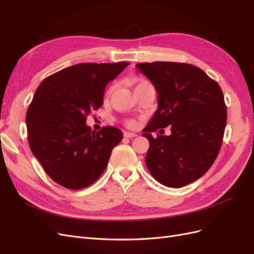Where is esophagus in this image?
I'll use <instances>...</instances> for the list:
<instances>
[{"label":"esophagus","mask_w":254,"mask_h":254,"mask_svg":"<svg viewBox=\"0 0 254 254\" xmlns=\"http://www.w3.org/2000/svg\"><path fill=\"white\" fill-rule=\"evenodd\" d=\"M124 136H125V137H128V139H132V137H135V136H136V133L125 131V132H124Z\"/></svg>","instance_id":"1"}]
</instances>
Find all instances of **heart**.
<instances>
[{"label": "heart", "instance_id": "obj_1", "mask_svg": "<svg viewBox=\"0 0 254 254\" xmlns=\"http://www.w3.org/2000/svg\"><path fill=\"white\" fill-rule=\"evenodd\" d=\"M143 82H146L145 80H139L137 81V83L136 84H140V83H143ZM127 126H129V127H134L135 125H136V123L134 122V121H132V120H130V121H127Z\"/></svg>", "mask_w": 254, "mask_h": 254}]
</instances>
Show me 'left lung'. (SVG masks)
Segmentation results:
<instances>
[{
    "label": "left lung",
    "mask_w": 254,
    "mask_h": 254,
    "mask_svg": "<svg viewBox=\"0 0 254 254\" xmlns=\"http://www.w3.org/2000/svg\"><path fill=\"white\" fill-rule=\"evenodd\" d=\"M135 66L158 93V109L143 129L149 141L146 166L163 186L182 188L202 177L217 158L227 124L224 94L195 65L156 61ZM167 126L170 136H152Z\"/></svg>",
    "instance_id": "1"
}]
</instances>
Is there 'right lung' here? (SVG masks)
<instances>
[{"label": "right lung", "mask_w": 254, "mask_h": 254, "mask_svg": "<svg viewBox=\"0 0 254 254\" xmlns=\"http://www.w3.org/2000/svg\"><path fill=\"white\" fill-rule=\"evenodd\" d=\"M128 64H78L49 76L36 90L25 119L30 150L64 188L80 190L95 182L121 142L120 129L95 132L86 121L103 106L107 83Z\"/></svg>", "instance_id": "obj_1"}]
</instances>
